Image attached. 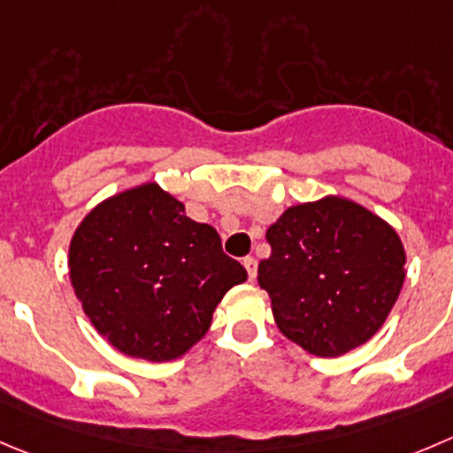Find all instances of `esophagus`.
<instances>
[{
    "label": "esophagus",
    "instance_id": "esophagus-1",
    "mask_svg": "<svg viewBox=\"0 0 453 453\" xmlns=\"http://www.w3.org/2000/svg\"><path fill=\"white\" fill-rule=\"evenodd\" d=\"M242 265H244V269H247V273H249V280H256V275H257V262H256V257H244L242 260Z\"/></svg>",
    "mask_w": 453,
    "mask_h": 453
}]
</instances>
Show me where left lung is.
Masks as SVG:
<instances>
[{
    "instance_id": "left-lung-1",
    "label": "left lung",
    "mask_w": 453,
    "mask_h": 453,
    "mask_svg": "<svg viewBox=\"0 0 453 453\" xmlns=\"http://www.w3.org/2000/svg\"><path fill=\"white\" fill-rule=\"evenodd\" d=\"M257 266L275 325L304 351L335 358L385 325L407 275L403 240L387 219L342 196L288 206Z\"/></svg>"
}]
</instances>
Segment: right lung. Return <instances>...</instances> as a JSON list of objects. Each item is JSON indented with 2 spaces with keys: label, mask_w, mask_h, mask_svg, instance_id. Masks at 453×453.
Masks as SVG:
<instances>
[{
  "label": "right lung",
  "mask_w": 453,
  "mask_h": 453,
  "mask_svg": "<svg viewBox=\"0 0 453 453\" xmlns=\"http://www.w3.org/2000/svg\"><path fill=\"white\" fill-rule=\"evenodd\" d=\"M68 278L90 325L128 358H182L209 331L224 294L247 280L213 226L157 182L95 204L68 247Z\"/></svg>",
  "instance_id": "1"
}]
</instances>
